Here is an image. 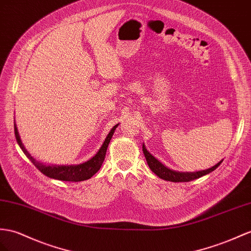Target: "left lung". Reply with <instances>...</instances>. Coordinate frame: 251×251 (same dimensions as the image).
Here are the masks:
<instances>
[{
    "instance_id": "left-lung-1",
    "label": "left lung",
    "mask_w": 251,
    "mask_h": 251,
    "mask_svg": "<svg viewBox=\"0 0 251 251\" xmlns=\"http://www.w3.org/2000/svg\"><path fill=\"white\" fill-rule=\"evenodd\" d=\"M143 152H144V156L146 158V162L149 164L150 169L155 173V174L161 179H164V180H168V181H172V182H188V181H192L194 180V179L197 178H201L204 175L209 174V173L213 172L215 169H217L220 164L223 162L222 161L218 162L217 164H215L214 166H212V168L208 169V170H204V171H198V172H176V171H173L166 168L164 166L161 162L159 161L158 159H156L153 157L150 151H147L146 147L143 144Z\"/></svg>"
}]
</instances>
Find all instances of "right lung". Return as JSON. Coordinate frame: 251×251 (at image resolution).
Returning <instances> with one entry per match:
<instances>
[{"mask_svg": "<svg viewBox=\"0 0 251 251\" xmlns=\"http://www.w3.org/2000/svg\"><path fill=\"white\" fill-rule=\"evenodd\" d=\"M118 126L119 124L113 126L110 132L108 133L107 138L105 139L104 143H102V145L100 146V149L99 150L98 152L95 153V156H93L91 159L88 160V161L77 164V165H44L43 163L38 162L37 160L31 157L29 155V152L25 150V147L20 139V136H19L16 122H15V134H16V139L19 146L21 147V150L23 151L25 155H26V157L30 160L31 162H33V164L42 173V174H44L50 178L57 179V180L78 182V181H83V180H87L89 178H91L100 169V166L105 160L108 145L110 143V140L113 136L115 128Z\"/></svg>", "mask_w": 251, "mask_h": 251, "instance_id": "right-lung-1", "label": "right lung"}]
</instances>
